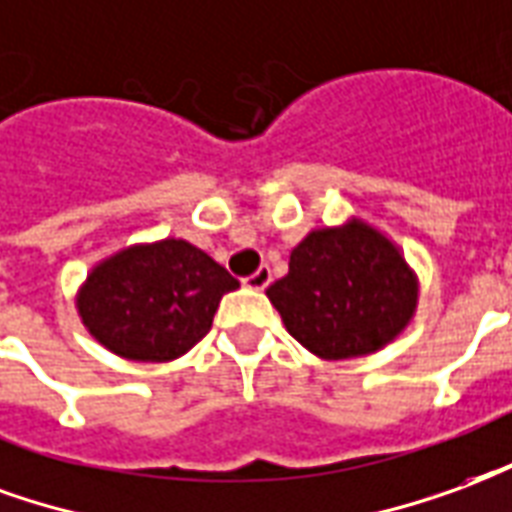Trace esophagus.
Masks as SVG:
<instances>
[{
  "instance_id": "34e87169",
  "label": "esophagus",
  "mask_w": 512,
  "mask_h": 512,
  "mask_svg": "<svg viewBox=\"0 0 512 512\" xmlns=\"http://www.w3.org/2000/svg\"><path fill=\"white\" fill-rule=\"evenodd\" d=\"M270 281H272L270 267H259V270L253 272V275H248L242 283H245L248 289H253V292H264V289L270 286Z\"/></svg>"
}]
</instances>
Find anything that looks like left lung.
Listing matches in <instances>:
<instances>
[{
    "mask_svg": "<svg viewBox=\"0 0 512 512\" xmlns=\"http://www.w3.org/2000/svg\"><path fill=\"white\" fill-rule=\"evenodd\" d=\"M292 338L322 360L379 352L417 311L420 281L401 248L363 218L308 231L267 289Z\"/></svg>",
    "mask_w": 512,
    "mask_h": 512,
    "instance_id": "8db88e82",
    "label": "left lung"
}]
</instances>
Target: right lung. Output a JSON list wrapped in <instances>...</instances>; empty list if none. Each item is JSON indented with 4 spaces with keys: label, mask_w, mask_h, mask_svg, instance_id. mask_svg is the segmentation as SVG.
<instances>
[{
    "label": "right lung",
    "mask_w": 512,
    "mask_h": 512,
    "mask_svg": "<svg viewBox=\"0 0 512 512\" xmlns=\"http://www.w3.org/2000/svg\"><path fill=\"white\" fill-rule=\"evenodd\" d=\"M240 289L226 267L177 237L136 242L100 259L76 292L87 333L133 363H171L210 333L223 294Z\"/></svg>",
    "instance_id": "1"
}]
</instances>
